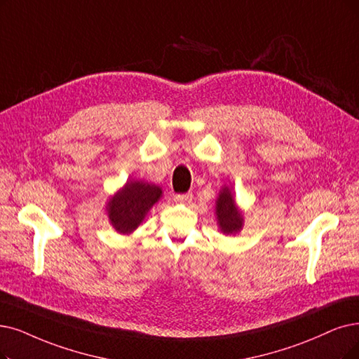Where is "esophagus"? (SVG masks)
Listing matches in <instances>:
<instances>
[{
	"label": "esophagus",
	"mask_w": 359,
	"mask_h": 359,
	"mask_svg": "<svg viewBox=\"0 0 359 359\" xmlns=\"http://www.w3.org/2000/svg\"><path fill=\"white\" fill-rule=\"evenodd\" d=\"M174 200L177 203H190L193 200L191 193H185V194H174Z\"/></svg>",
	"instance_id": "esophagus-1"
}]
</instances>
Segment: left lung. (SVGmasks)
<instances>
[{"label": "left lung", "mask_w": 359, "mask_h": 359, "mask_svg": "<svg viewBox=\"0 0 359 359\" xmlns=\"http://www.w3.org/2000/svg\"><path fill=\"white\" fill-rule=\"evenodd\" d=\"M217 217H218L219 228L224 234L237 233L241 228V224H243L241 213L236 208L231 191L228 189H224L218 197Z\"/></svg>", "instance_id": "8db88e82"}]
</instances>
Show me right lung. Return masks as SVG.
Here are the masks:
<instances>
[{"label": "right lung", "instance_id": "right-lung-1", "mask_svg": "<svg viewBox=\"0 0 359 359\" xmlns=\"http://www.w3.org/2000/svg\"><path fill=\"white\" fill-rule=\"evenodd\" d=\"M162 190L153 184L142 181L126 182L109 202V218L116 231L133 233L146 217L149 209L161 198Z\"/></svg>", "mask_w": 359, "mask_h": 359}]
</instances>
